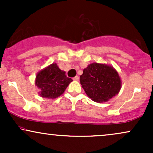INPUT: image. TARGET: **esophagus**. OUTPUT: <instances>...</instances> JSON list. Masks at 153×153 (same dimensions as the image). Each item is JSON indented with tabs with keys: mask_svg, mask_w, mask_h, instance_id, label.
<instances>
[{
	"mask_svg": "<svg viewBox=\"0 0 153 153\" xmlns=\"http://www.w3.org/2000/svg\"><path fill=\"white\" fill-rule=\"evenodd\" d=\"M73 80H75V81H78V80H79V77L78 76V75H77V76H75V77H74V78H73Z\"/></svg>",
	"mask_w": 153,
	"mask_h": 153,
	"instance_id": "34e87169",
	"label": "esophagus"
}]
</instances>
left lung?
<instances>
[{
  "label": "left lung",
  "mask_w": 153,
  "mask_h": 153,
  "mask_svg": "<svg viewBox=\"0 0 153 153\" xmlns=\"http://www.w3.org/2000/svg\"><path fill=\"white\" fill-rule=\"evenodd\" d=\"M80 80L87 96L98 103L108 101L119 94L122 87L117 71L106 64H90L83 70Z\"/></svg>",
  "instance_id": "8db88e82"
}]
</instances>
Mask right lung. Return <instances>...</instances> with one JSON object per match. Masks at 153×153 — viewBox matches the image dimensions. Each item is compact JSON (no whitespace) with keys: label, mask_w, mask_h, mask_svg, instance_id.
<instances>
[{"label":"right lung","mask_w":153,"mask_h":153,"mask_svg":"<svg viewBox=\"0 0 153 153\" xmlns=\"http://www.w3.org/2000/svg\"><path fill=\"white\" fill-rule=\"evenodd\" d=\"M73 81L61 71L56 63H52L36 74L35 85L39 90L40 96L54 99L61 96Z\"/></svg>","instance_id":"1"}]
</instances>
